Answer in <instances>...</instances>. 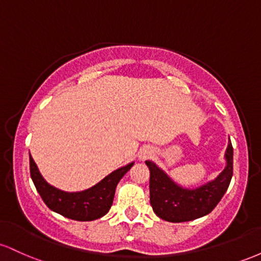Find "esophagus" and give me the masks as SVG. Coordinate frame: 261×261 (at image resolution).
Listing matches in <instances>:
<instances>
[{
    "label": "esophagus",
    "mask_w": 261,
    "mask_h": 261,
    "mask_svg": "<svg viewBox=\"0 0 261 261\" xmlns=\"http://www.w3.org/2000/svg\"><path fill=\"white\" fill-rule=\"evenodd\" d=\"M152 154H153V151H152L151 148H143V149H141L139 157L141 158V160H146V158L151 157Z\"/></svg>",
    "instance_id": "obj_1"
}]
</instances>
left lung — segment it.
<instances>
[{
  "label": "left lung",
  "instance_id": "left-lung-1",
  "mask_svg": "<svg viewBox=\"0 0 261 261\" xmlns=\"http://www.w3.org/2000/svg\"><path fill=\"white\" fill-rule=\"evenodd\" d=\"M226 167L217 178L195 189L176 184L152 161H146L149 173V201L154 214L168 222H187L206 216L217 206L233 175V147L227 146Z\"/></svg>",
  "mask_w": 261,
  "mask_h": 261
}]
</instances>
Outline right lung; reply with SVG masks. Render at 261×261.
<instances>
[{"label": "right lung", "mask_w": 261, "mask_h": 261, "mask_svg": "<svg viewBox=\"0 0 261 261\" xmlns=\"http://www.w3.org/2000/svg\"><path fill=\"white\" fill-rule=\"evenodd\" d=\"M133 166L134 162H131L127 166L114 170L103 180L87 190L68 193L53 187L45 180L29 153L32 180L45 205L56 214L74 221H94L107 215L113 205L116 185Z\"/></svg>", "instance_id": "1"}]
</instances>
